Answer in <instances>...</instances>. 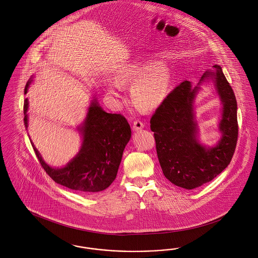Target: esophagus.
Here are the masks:
<instances>
[{
	"mask_svg": "<svg viewBox=\"0 0 258 258\" xmlns=\"http://www.w3.org/2000/svg\"><path fill=\"white\" fill-rule=\"evenodd\" d=\"M143 127H144V124H143V123H142L141 121H139V120H135V122H134V124H133V130H134L135 132L141 131Z\"/></svg>",
	"mask_w": 258,
	"mask_h": 258,
	"instance_id": "obj_1",
	"label": "esophagus"
}]
</instances>
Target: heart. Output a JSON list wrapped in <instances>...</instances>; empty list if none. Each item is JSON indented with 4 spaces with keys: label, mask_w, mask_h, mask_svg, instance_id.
<instances>
[{
    "label": "heart",
    "mask_w": 258,
    "mask_h": 258,
    "mask_svg": "<svg viewBox=\"0 0 258 258\" xmlns=\"http://www.w3.org/2000/svg\"><path fill=\"white\" fill-rule=\"evenodd\" d=\"M169 69L162 62L149 63L137 60L123 64L115 75V83L106 86V91L118 96V87L130 86L131 97L136 108L151 111L159 107L166 98L170 86Z\"/></svg>",
    "instance_id": "1"
}]
</instances>
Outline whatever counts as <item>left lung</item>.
<instances>
[{"mask_svg":"<svg viewBox=\"0 0 258 258\" xmlns=\"http://www.w3.org/2000/svg\"><path fill=\"white\" fill-rule=\"evenodd\" d=\"M210 78L223 104L219 124L222 137L213 148L199 142L193 108L199 85ZM150 123L160 167L172 184L192 189L217 177L232 160L238 139L237 101L221 67L213 66L197 86L185 80L176 87L154 113Z\"/></svg>","mask_w":258,"mask_h":258,"instance_id":"8db88e82","label":"left lung"}]
</instances>
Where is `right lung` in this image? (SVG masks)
Returning a JSON list of instances; mask_svg holds the SVG:
<instances>
[{
	"label": "right lung",
	"mask_w": 258,
	"mask_h": 258,
	"mask_svg": "<svg viewBox=\"0 0 258 258\" xmlns=\"http://www.w3.org/2000/svg\"><path fill=\"white\" fill-rule=\"evenodd\" d=\"M32 79L25 87L27 94ZM28 98L24 100V123L28 128ZM82 135L78 154L66 166L54 168L42 160L32 142L42 168L57 184L82 194L104 190L116 179L123 150L132 137L131 126L121 114H111L101 108L94 97L86 118L77 127Z\"/></svg>",
	"instance_id": "right-lung-1"
}]
</instances>
